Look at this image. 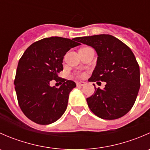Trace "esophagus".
<instances>
[{"label": "esophagus", "instance_id": "esophagus-1", "mask_svg": "<svg viewBox=\"0 0 150 150\" xmlns=\"http://www.w3.org/2000/svg\"><path fill=\"white\" fill-rule=\"evenodd\" d=\"M85 85V82H83V81H81V82L77 83V86L78 87H81V86H83Z\"/></svg>", "mask_w": 150, "mask_h": 150}]
</instances>
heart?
<instances>
[{
  "label": "heart",
  "mask_w": 150,
  "mask_h": 150,
  "mask_svg": "<svg viewBox=\"0 0 150 150\" xmlns=\"http://www.w3.org/2000/svg\"><path fill=\"white\" fill-rule=\"evenodd\" d=\"M80 76H81V77H83V74H80Z\"/></svg>",
  "instance_id": "heart-1"
}]
</instances>
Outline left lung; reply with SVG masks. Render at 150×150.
<instances>
[{"instance_id": "8db88e82", "label": "left lung", "mask_w": 150, "mask_h": 150, "mask_svg": "<svg viewBox=\"0 0 150 150\" xmlns=\"http://www.w3.org/2000/svg\"><path fill=\"white\" fill-rule=\"evenodd\" d=\"M80 43L97 53V62L88 81L106 82L103 90L95 87L87 98L93 114L105 120L120 118L134 106L140 88L139 66L134 53L121 40L110 35L79 37Z\"/></svg>"}]
</instances>
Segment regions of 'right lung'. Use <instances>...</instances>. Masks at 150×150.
Segmentation results:
<instances>
[{"label": "right lung", "mask_w": 150, "mask_h": 150, "mask_svg": "<svg viewBox=\"0 0 150 150\" xmlns=\"http://www.w3.org/2000/svg\"><path fill=\"white\" fill-rule=\"evenodd\" d=\"M78 38H46L30 45L19 59L15 76L18 103L27 117L40 125L57 121L65 112L69 94L76 87L72 81L58 76L63 58L71 48L79 46ZM52 79L62 83L50 86Z\"/></svg>", "instance_id": "1"}]
</instances>
